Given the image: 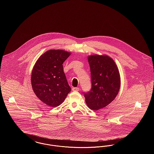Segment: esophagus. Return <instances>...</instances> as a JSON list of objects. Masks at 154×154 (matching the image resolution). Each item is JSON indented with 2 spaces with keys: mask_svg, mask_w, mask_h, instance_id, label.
Returning a JSON list of instances; mask_svg holds the SVG:
<instances>
[{
  "mask_svg": "<svg viewBox=\"0 0 154 154\" xmlns=\"http://www.w3.org/2000/svg\"><path fill=\"white\" fill-rule=\"evenodd\" d=\"M79 89H80V88H77V87H73V88H72V90L73 91H79Z\"/></svg>",
  "mask_w": 154,
  "mask_h": 154,
  "instance_id": "esophagus-1",
  "label": "esophagus"
}]
</instances>
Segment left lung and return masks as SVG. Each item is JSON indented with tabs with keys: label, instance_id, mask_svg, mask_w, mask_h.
<instances>
[{
	"label": "left lung",
	"instance_id": "8db88e82",
	"mask_svg": "<svg viewBox=\"0 0 154 154\" xmlns=\"http://www.w3.org/2000/svg\"><path fill=\"white\" fill-rule=\"evenodd\" d=\"M88 59L92 88L84 96L88 107L97 111L108 106L116 97L121 86L120 74L114 60L107 55H92Z\"/></svg>",
	"mask_w": 154,
	"mask_h": 154
}]
</instances>
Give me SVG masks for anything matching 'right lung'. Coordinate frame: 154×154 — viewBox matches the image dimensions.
Returning a JSON list of instances; mask_svg holds the SVG:
<instances>
[{"label":"right lung","mask_w":154,"mask_h":154,"mask_svg":"<svg viewBox=\"0 0 154 154\" xmlns=\"http://www.w3.org/2000/svg\"><path fill=\"white\" fill-rule=\"evenodd\" d=\"M70 54L71 52L62 50H48L38 58L33 67V91L48 106H58L71 91L63 68V62Z\"/></svg>","instance_id":"1"}]
</instances>
